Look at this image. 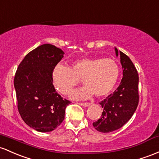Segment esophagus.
<instances>
[{"label":"esophagus","mask_w":159,"mask_h":159,"mask_svg":"<svg viewBox=\"0 0 159 159\" xmlns=\"http://www.w3.org/2000/svg\"><path fill=\"white\" fill-rule=\"evenodd\" d=\"M79 104L81 106H84V107H87V106H89L90 105V103H89V102H80Z\"/></svg>","instance_id":"obj_1"}]
</instances>
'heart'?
Listing matches in <instances>:
<instances>
[{
    "label": "heart",
    "mask_w": 159,
    "mask_h": 159,
    "mask_svg": "<svg viewBox=\"0 0 159 159\" xmlns=\"http://www.w3.org/2000/svg\"><path fill=\"white\" fill-rule=\"evenodd\" d=\"M119 78V68L111 59L81 58L70 68L57 65L53 71L54 86L60 93L68 95L82 79L86 87L72 92L73 99H85L93 94L97 97L110 93Z\"/></svg>",
    "instance_id": "1"
}]
</instances>
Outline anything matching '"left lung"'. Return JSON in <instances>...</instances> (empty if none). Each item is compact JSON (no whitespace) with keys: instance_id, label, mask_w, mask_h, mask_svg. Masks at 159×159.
I'll return each instance as SVG.
<instances>
[{"instance_id":"1","label":"left lung","mask_w":159,"mask_h":159,"mask_svg":"<svg viewBox=\"0 0 159 159\" xmlns=\"http://www.w3.org/2000/svg\"><path fill=\"white\" fill-rule=\"evenodd\" d=\"M123 69V78L118 88L99 102L103 111L100 118L93 122L97 130L109 133L121 128L133 116L139 102V76L137 69L126 54L118 52Z\"/></svg>"}]
</instances>
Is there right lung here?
Segmentation results:
<instances>
[{
  "label": "right lung",
  "instance_id": "obj_1",
  "mask_svg": "<svg viewBox=\"0 0 159 159\" xmlns=\"http://www.w3.org/2000/svg\"><path fill=\"white\" fill-rule=\"evenodd\" d=\"M63 54L61 49L45 43L29 52L17 68L14 88L19 112L37 131L50 132L60 126L71 102L53 84V71Z\"/></svg>",
  "mask_w": 159,
  "mask_h": 159
}]
</instances>
